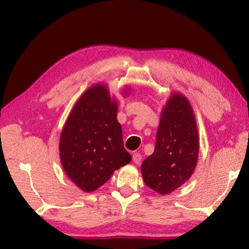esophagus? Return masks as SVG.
I'll return each mask as SVG.
<instances>
[{
    "mask_svg": "<svg viewBox=\"0 0 249 249\" xmlns=\"http://www.w3.org/2000/svg\"><path fill=\"white\" fill-rule=\"evenodd\" d=\"M133 161H134V163H136V165H140L142 161V155L138 153H135L133 155Z\"/></svg>",
    "mask_w": 249,
    "mask_h": 249,
    "instance_id": "1",
    "label": "esophagus"
}]
</instances>
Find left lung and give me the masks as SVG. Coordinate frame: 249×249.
Masks as SVG:
<instances>
[{"label":"left lung","instance_id":"8db88e82","mask_svg":"<svg viewBox=\"0 0 249 249\" xmlns=\"http://www.w3.org/2000/svg\"><path fill=\"white\" fill-rule=\"evenodd\" d=\"M199 157L195 112L183 94L174 92L162 107L153 155L142 163L147 187L169 195L190 179Z\"/></svg>","mask_w":249,"mask_h":249}]
</instances>
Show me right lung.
I'll return each instance as SVG.
<instances>
[{
  "instance_id": "1",
  "label": "right lung",
  "mask_w": 249,
  "mask_h": 249,
  "mask_svg": "<svg viewBox=\"0 0 249 249\" xmlns=\"http://www.w3.org/2000/svg\"><path fill=\"white\" fill-rule=\"evenodd\" d=\"M117 105L107 86L94 84L75 102L62 128L59 142L62 168L84 192L96 190L132 160L123 145Z\"/></svg>"
}]
</instances>
